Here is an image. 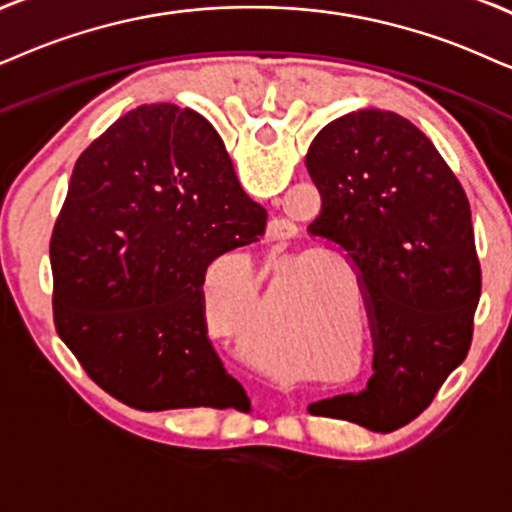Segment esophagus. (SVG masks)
<instances>
[{
  "instance_id": "obj_1",
  "label": "esophagus",
  "mask_w": 512,
  "mask_h": 512,
  "mask_svg": "<svg viewBox=\"0 0 512 512\" xmlns=\"http://www.w3.org/2000/svg\"><path fill=\"white\" fill-rule=\"evenodd\" d=\"M283 236H286V234H283L281 226H271V229H269V241H281Z\"/></svg>"
}]
</instances>
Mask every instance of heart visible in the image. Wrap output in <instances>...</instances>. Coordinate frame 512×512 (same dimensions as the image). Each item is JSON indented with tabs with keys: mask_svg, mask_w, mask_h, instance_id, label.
Segmentation results:
<instances>
[{
	"mask_svg": "<svg viewBox=\"0 0 512 512\" xmlns=\"http://www.w3.org/2000/svg\"><path fill=\"white\" fill-rule=\"evenodd\" d=\"M245 274H248V271H245ZM208 314H210V304H208Z\"/></svg>",
	"mask_w": 512,
	"mask_h": 512,
	"instance_id": "1",
	"label": "heart"
}]
</instances>
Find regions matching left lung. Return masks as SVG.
<instances>
[{"label":"left lung","instance_id":"left-lung-1","mask_svg":"<svg viewBox=\"0 0 512 512\" xmlns=\"http://www.w3.org/2000/svg\"><path fill=\"white\" fill-rule=\"evenodd\" d=\"M304 163L321 193L309 231L357 267L375 345L366 390L309 411L397 430L428 409L470 349L482 269L468 198L432 141L378 108L328 122Z\"/></svg>","mask_w":512,"mask_h":512}]
</instances>
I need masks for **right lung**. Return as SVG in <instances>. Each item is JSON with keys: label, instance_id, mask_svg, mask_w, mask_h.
Listing matches in <instances>:
<instances>
[{"label": "right lung", "instance_id": "right-lung-1", "mask_svg": "<svg viewBox=\"0 0 512 512\" xmlns=\"http://www.w3.org/2000/svg\"><path fill=\"white\" fill-rule=\"evenodd\" d=\"M267 210L245 196L217 129L148 103L84 148L51 236L54 323L84 373L139 411L250 399L208 340L205 271L260 241Z\"/></svg>", "mask_w": 512, "mask_h": 512}]
</instances>
